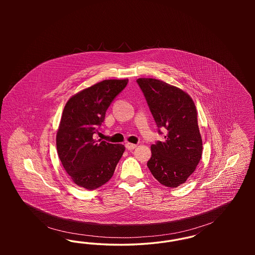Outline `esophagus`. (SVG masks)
I'll list each match as a JSON object with an SVG mask.
<instances>
[{
	"label": "esophagus",
	"mask_w": 255,
	"mask_h": 255,
	"mask_svg": "<svg viewBox=\"0 0 255 255\" xmlns=\"http://www.w3.org/2000/svg\"><path fill=\"white\" fill-rule=\"evenodd\" d=\"M136 146H137L136 144H133V143H129V142L125 144V147H126V148H127L129 151H131V150L135 149V148H136Z\"/></svg>",
	"instance_id": "34e87169"
}]
</instances>
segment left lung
Masks as SVG:
<instances>
[{
	"label": "left lung",
	"mask_w": 255,
	"mask_h": 255,
	"mask_svg": "<svg viewBox=\"0 0 255 255\" xmlns=\"http://www.w3.org/2000/svg\"><path fill=\"white\" fill-rule=\"evenodd\" d=\"M136 83L145 97L151 114L165 140L151 145L147 166L158 182L178 187L198 165L203 141L192 98L181 89L154 78H138Z\"/></svg>",
	"instance_id": "left-lung-1"
}]
</instances>
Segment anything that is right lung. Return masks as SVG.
I'll return each mask as SVG.
<instances>
[{
    "label": "right lung",
    "mask_w": 255,
    "mask_h": 255,
    "mask_svg": "<svg viewBox=\"0 0 255 255\" xmlns=\"http://www.w3.org/2000/svg\"><path fill=\"white\" fill-rule=\"evenodd\" d=\"M128 79L104 80L71 97L56 134L57 153L73 182L94 190L113 177L125 147L95 140L106 111Z\"/></svg>",
    "instance_id": "1"
}]
</instances>
